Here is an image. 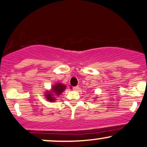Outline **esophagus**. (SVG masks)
Here are the masks:
<instances>
[{
    "instance_id": "esophagus-1",
    "label": "esophagus",
    "mask_w": 147,
    "mask_h": 147,
    "mask_svg": "<svg viewBox=\"0 0 147 147\" xmlns=\"http://www.w3.org/2000/svg\"><path fill=\"white\" fill-rule=\"evenodd\" d=\"M79 89V86H76V87H74L72 90H75V91H77Z\"/></svg>"
}]
</instances>
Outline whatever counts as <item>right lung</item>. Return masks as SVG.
<instances>
[{
  "label": "right lung",
  "instance_id": "1",
  "mask_svg": "<svg viewBox=\"0 0 147 147\" xmlns=\"http://www.w3.org/2000/svg\"><path fill=\"white\" fill-rule=\"evenodd\" d=\"M66 89V85H62V83H56L53 85L51 91H46L45 96L46 99L49 102H55L57 96L60 95Z\"/></svg>",
  "mask_w": 147,
  "mask_h": 147
}]
</instances>
